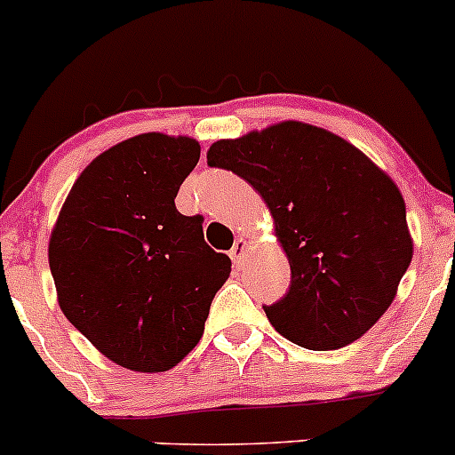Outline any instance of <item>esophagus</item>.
I'll return each instance as SVG.
<instances>
[{
    "label": "esophagus",
    "instance_id": "obj_1",
    "mask_svg": "<svg viewBox=\"0 0 455 455\" xmlns=\"http://www.w3.org/2000/svg\"><path fill=\"white\" fill-rule=\"evenodd\" d=\"M246 255H249V240H246V237H237L235 244H233V249H231L233 264H237V267H240V264L244 262Z\"/></svg>",
    "mask_w": 455,
    "mask_h": 455
}]
</instances>
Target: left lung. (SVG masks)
Masks as SVG:
<instances>
[{
  "label": "left lung",
  "instance_id": "obj_1",
  "mask_svg": "<svg viewBox=\"0 0 455 455\" xmlns=\"http://www.w3.org/2000/svg\"><path fill=\"white\" fill-rule=\"evenodd\" d=\"M262 196L291 264L289 293L264 307L277 333L333 351L367 333L391 307L413 258L404 197L345 138L286 120L206 151Z\"/></svg>",
  "mask_w": 455,
  "mask_h": 455
}]
</instances>
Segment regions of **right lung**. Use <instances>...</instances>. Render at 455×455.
<instances>
[{
  "label": "right lung",
  "mask_w": 455,
  "mask_h": 455,
  "mask_svg": "<svg viewBox=\"0 0 455 455\" xmlns=\"http://www.w3.org/2000/svg\"><path fill=\"white\" fill-rule=\"evenodd\" d=\"M200 160L187 135L142 133L97 156L75 180L48 240L57 302L120 367L169 371L204 333L231 259L204 242L175 196Z\"/></svg>",
  "instance_id": "1"
}]
</instances>
